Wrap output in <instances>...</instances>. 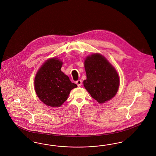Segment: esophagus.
<instances>
[{
  "label": "esophagus",
  "mask_w": 156,
  "mask_h": 156,
  "mask_svg": "<svg viewBox=\"0 0 156 156\" xmlns=\"http://www.w3.org/2000/svg\"><path fill=\"white\" fill-rule=\"evenodd\" d=\"M76 85H78V86L79 87V86H80L82 85V80H77V81L76 82Z\"/></svg>",
  "instance_id": "34e87169"
}]
</instances>
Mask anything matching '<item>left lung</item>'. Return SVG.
<instances>
[{
    "label": "left lung",
    "mask_w": 156,
    "mask_h": 156,
    "mask_svg": "<svg viewBox=\"0 0 156 156\" xmlns=\"http://www.w3.org/2000/svg\"><path fill=\"white\" fill-rule=\"evenodd\" d=\"M86 80L85 89L99 104L113 98L119 86L118 73L105 57L98 53L86 58L84 62Z\"/></svg>",
    "instance_id": "left-lung-1"
}]
</instances>
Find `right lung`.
<instances>
[{
  "instance_id": "obj_1",
  "label": "right lung",
  "mask_w": 156,
  "mask_h": 156,
  "mask_svg": "<svg viewBox=\"0 0 156 156\" xmlns=\"http://www.w3.org/2000/svg\"><path fill=\"white\" fill-rule=\"evenodd\" d=\"M63 62L57 58H51L39 69L34 80L38 98L51 107H59L66 101L73 89L77 85L61 71Z\"/></svg>"
}]
</instances>
